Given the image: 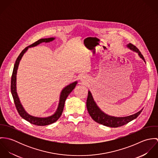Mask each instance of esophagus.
<instances>
[{"label": "esophagus", "instance_id": "obj_1", "mask_svg": "<svg viewBox=\"0 0 158 158\" xmlns=\"http://www.w3.org/2000/svg\"><path fill=\"white\" fill-rule=\"evenodd\" d=\"M80 80L81 82H82L83 83H86L88 81V78L87 77V76H86L85 75H83L80 77Z\"/></svg>", "mask_w": 158, "mask_h": 158}]
</instances>
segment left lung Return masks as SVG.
Returning <instances> with one entry per match:
<instances>
[{"mask_svg": "<svg viewBox=\"0 0 158 158\" xmlns=\"http://www.w3.org/2000/svg\"><path fill=\"white\" fill-rule=\"evenodd\" d=\"M127 47L133 52L137 53L139 56L142 58L145 63L143 55L141 54L138 48L135 47V46L131 44V43H128L127 44ZM86 107L90 117L95 122L104 126L111 128H117L126 125L128 122L136 118L143 110L142 108L139 112L126 117H115L110 115L102 111L98 106L93 98L90 90L88 91V95L86 101Z\"/></svg>", "mask_w": 158, "mask_h": 158, "instance_id": "left-lung-1", "label": "left lung"}]
</instances>
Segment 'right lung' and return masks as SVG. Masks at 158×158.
Masks as SVG:
<instances>
[{
  "instance_id": "add662e5",
  "label": "right lung",
  "mask_w": 158,
  "mask_h": 158,
  "mask_svg": "<svg viewBox=\"0 0 158 158\" xmlns=\"http://www.w3.org/2000/svg\"><path fill=\"white\" fill-rule=\"evenodd\" d=\"M55 38H53V37L48 38H43V39L39 40L35 43L25 47L21 52L20 55H19V56L18 57V58L15 62L14 68H13V71L12 77H11V92L12 96L13 97L15 106L16 107V109L19 114V115L21 116V117H23V118L25 119V120H27V121L29 122L30 123L34 124L35 125L45 126V125H48L52 124V123L56 122L62 114L63 109H64V104H65V102H66V100L68 95L75 88V86L78 83L77 81H75L69 84L67 86H66L62 89L60 92V98H60L59 103H58L57 109L54 114H53L52 115H51L50 116H47V117L34 116V115H32L27 113L25 110L24 108L23 107V105L20 101L19 97L18 95L17 88H16V75H17V72H18L19 63H20L23 55L25 53V52L28 50V49L29 48L37 46V45L40 44L41 43H50V42L54 41L55 40Z\"/></svg>"
}]
</instances>
